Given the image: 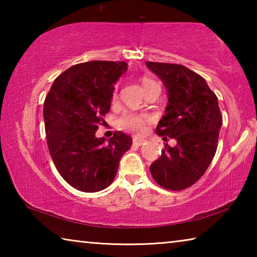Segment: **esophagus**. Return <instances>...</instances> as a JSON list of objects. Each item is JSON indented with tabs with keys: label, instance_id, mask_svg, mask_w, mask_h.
I'll list each match as a JSON object with an SVG mask.
<instances>
[{
	"label": "esophagus",
	"instance_id": "esophagus-1",
	"mask_svg": "<svg viewBox=\"0 0 257 257\" xmlns=\"http://www.w3.org/2000/svg\"><path fill=\"white\" fill-rule=\"evenodd\" d=\"M133 143H134V145H138V146H141V145H144L145 143H146V139H144V138H134L133 139Z\"/></svg>",
	"mask_w": 257,
	"mask_h": 257
}]
</instances>
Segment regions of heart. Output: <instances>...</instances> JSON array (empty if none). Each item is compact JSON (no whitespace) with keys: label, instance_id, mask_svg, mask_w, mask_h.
<instances>
[{"label":"heart","instance_id":"heart-1","mask_svg":"<svg viewBox=\"0 0 257 257\" xmlns=\"http://www.w3.org/2000/svg\"><path fill=\"white\" fill-rule=\"evenodd\" d=\"M154 82V80L150 79V78H143L142 79V85L143 88L146 87L147 85ZM116 93H118V89L116 87L113 90L112 98H116ZM150 118L146 114H137V113H124L123 115H121L120 118L116 121V124L120 129L124 130V132L128 133H134V134H142L146 129V124L149 122Z\"/></svg>","mask_w":257,"mask_h":257}]
</instances>
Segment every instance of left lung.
<instances>
[{"mask_svg":"<svg viewBox=\"0 0 257 257\" xmlns=\"http://www.w3.org/2000/svg\"><path fill=\"white\" fill-rule=\"evenodd\" d=\"M146 66L168 90L156 134L177 141L175 147L164 145L150 170L163 188L186 189L201 179L214 158L222 124L217 97L202 76L185 66L149 61Z\"/></svg>","mask_w":257,"mask_h":257,"instance_id":"1","label":"left lung"}]
</instances>
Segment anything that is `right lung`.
Returning a JSON list of instances; mask_svg holds the SVG:
<instances>
[{"label": "right lung", "instance_id": "obj_1", "mask_svg": "<svg viewBox=\"0 0 257 257\" xmlns=\"http://www.w3.org/2000/svg\"><path fill=\"white\" fill-rule=\"evenodd\" d=\"M123 61H89L54 80L44 103L46 142L56 170L69 185L96 193L112 184L133 139L115 133L105 143L95 133L110 111L113 84L127 70Z\"/></svg>", "mask_w": 257, "mask_h": 257}]
</instances>
